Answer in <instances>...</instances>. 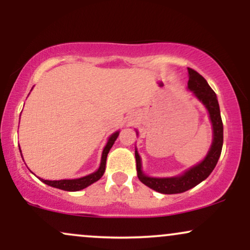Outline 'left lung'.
<instances>
[{"label":"left lung","instance_id":"8db88e82","mask_svg":"<svg viewBox=\"0 0 250 250\" xmlns=\"http://www.w3.org/2000/svg\"><path fill=\"white\" fill-rule=\"evenodd\" d=\"M189 80L188 89L193 91L195 96L199 99L200 102L203 103L207 108L209 117H210L211 125H213V142L209 149L207 156L201 161L199 165L189 168L180 176L174 177H150L143 174L141 157L135 149V159H136V170L137 177L143 185L148 186L149 188L159 191L162 194H179L187 191L195 186L202 182L210 175L214 170L215 166L220 159L221 150L223 145V123L221 119L219 102H217L216 94L209 87L208 82L205 77L201 76L197 71L191 68H188Z\"/></svg>","mask_w":250,"mask_h":250}]
</instances>
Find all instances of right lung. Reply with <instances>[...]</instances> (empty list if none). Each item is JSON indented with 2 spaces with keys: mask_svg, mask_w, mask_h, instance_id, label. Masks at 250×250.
Listing matches in <instances>:
<instances>
[{
  "mask_svg": "<svg viewBox=\"0 0 250 250\" xmlns=\"http://www.w3.org/2000/svg\"><path fill=\"white\" fill-rule=\"evenodd\" d=\"M119 134L120 131H116V133L110 135L107 145H105V147L102 151L100 168L97 169L95 173H91L87 175V176H83V177H80V179H74V180H59V181H49V180H43V179H40V180H41L43 183H45V185L50 186V187L59 188V189H62V190H67V191H77V190H81V189L87 188L88 186L93 185L94 182H96V181L101 179L102 175L104 174L105 161H107L108 153L109 150H110V148L113 147L114 142L116 141Z\"/></svg>",
  "mask_w": 250,
  "mask_h": 250,
  "instance_id": "1",
  "label": "right lung"
}]
</instances>
